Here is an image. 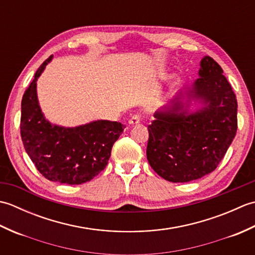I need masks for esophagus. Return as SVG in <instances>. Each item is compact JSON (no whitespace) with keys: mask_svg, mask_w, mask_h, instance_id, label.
I'll use <instances>...</instances> for the list:
<instances>
[{"mask_svg":"<svg viewBox=\"0 0 255 255\" xmlns=\"http://www.w3.org/2000/svg\"><path fill=\"white\" fill-rule=\"evenodd\" d=\"M140 122V115L139 114H134V115L131 116V118L129 119V125H137Z\"/></svg>","mask_w":255,"mask_h":255,"instance_id":"esophagus-1","label":"esophagus"}]
</instances>
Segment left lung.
<instances>
[{
    "label": "left lung",
    "mask_w": 255,
    "mask_h": 255,
    "mask_svg": "<svg viewBox=\"0 0 255 255\" xmlns=\"http://www.w3.org/2000/svg\"><path fill=\"white\" fill-rule=\"evenodd\" d=\"M200 67V77L189 92L208 105L187 114L175 99L172 106L156 113L148 126V161L169 182H189L209 174L237 133V97L223 69L208 56Z\"/></svg>",
    "instance_id": "obj_1"
}]
</instances>
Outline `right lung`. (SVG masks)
<instances>
[{
	"label": "right lung",
	"mask_w": 255,
	"mask_h": 255,
	"mask_svg": "<svg viewBox=\"0 0 255 255\" xmlns=\"http://www.w3.org/2000/svg\"><path fill=\"white\" fill-rule=\"evenodd\" d=\"M52 56L38 68L21 100L20 137L27 154L42 176L70 185L94 178L110 160L125 125L97 121L74 128L53 126L38 105L36 81Z\"/></svg>",
	"instance_id": "right-lung-1"
}]
</instances>
